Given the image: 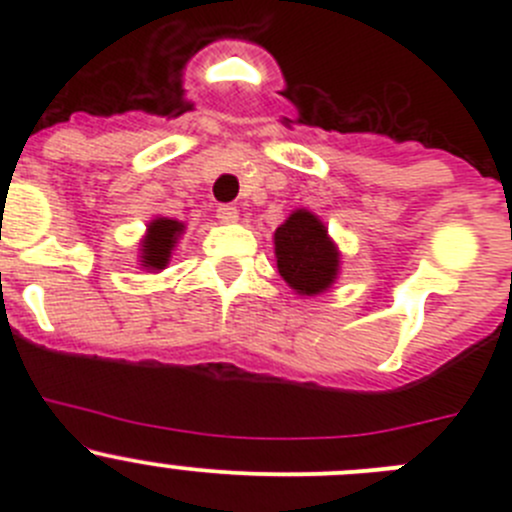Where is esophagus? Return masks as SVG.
Wrapping results in <instances>:
<instances>
[{"label":"esophagus","instance_id":"esophagus-1","mask_svg":"<svg viewBox=\"0 0 512 512\" xmlns=\"http://www.w3.org/2000/svg\"><path fill=\"white\" fill-rule=\"evenodd\" d=\"M237 218H240V215H237V208H232V205H220L218 208L220 223H235Z\"/></svg>","mask_w":512,"mask_h":512}]
</instances>
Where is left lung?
Wrapping results in <instances>:
<instances>
[{"label": "left lung", "mask_w": 512, "mask_h": 512, "mask_svg": "<svg viewBox=\"0 0 512 512\" xmlns=\"http://www.w3.org/2000/svg\"><path fill=\"white\" fill-rule=\"evenodd\" d=\"M280 275L299 294L324 292L337 277L339 252L324 225L307 210H297L275 232Z\"/></svg>", "instance_id": "8db88e82"}]
</instances>
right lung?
<instances>
[{
    "mask_svg": "<svg viewBox=\"0 0 512 512\" xmlns=\"http://www.w3.org/2000/svg\"><path fill=\"white\" fill-rule=\"evenodd\" d=\"M183 232V223L168 218H158L148 225V235L143 240V267L148 270H163L168 265L170 250L175 247V240Z\"/></svg>",
    "mask_w": 512,
    "mask_h": 512,
    "instance_id": "add662e5",
    "label": "right lung"
}]
</instances>
